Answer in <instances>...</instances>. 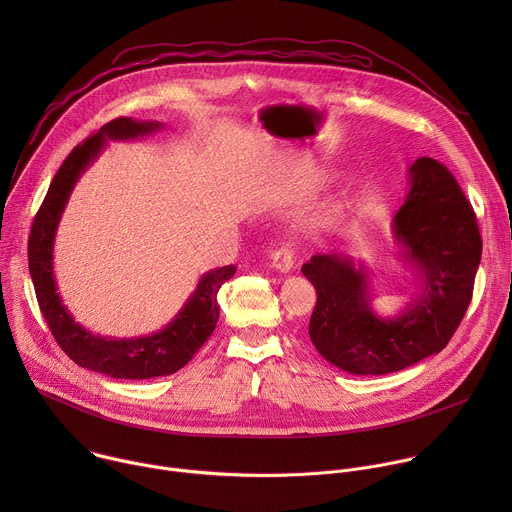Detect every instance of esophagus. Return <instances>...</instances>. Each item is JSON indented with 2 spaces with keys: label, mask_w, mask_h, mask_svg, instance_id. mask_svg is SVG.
Wrapping results in <instances>:
<instances>
[{
  "label": "esophagus",
  "mask_w": 512,
  "mask_h": 512,
  "mask_svg": "<svg viewBox=\"0 0 512 512\" xmlns=\"http://www.w3.org/2000/svg\"><path fill=\"white\" fill-rule=\"evenodd\" d=\"M271 267L277 273H289L291 267H294V253H291V249H287V247L275 251L271 255Z\"/></svg>",
  "instance_id": "1"
}]
</instances>
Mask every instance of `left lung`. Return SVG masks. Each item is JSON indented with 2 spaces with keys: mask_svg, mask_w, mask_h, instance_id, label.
<instances>
[{
  "mask_svg": "<svg viewBox=\"0 0 512 512\" xmlns=\"http://www.w3.org/2000/svg\"><path fill=\"white\" fill-rule=\"evenodd\" d=\"M391 235L411 267L413 294L395 314L373 310L371 271L346 253H320L302 265L318 302L310 320L316 350L344 373L389 375L446 348L472 300L482 239L476 216L448 168L417 158Z\"/></svg>",
  "mask_w": 512,
  "mask_h": 512,
  "instance_id": "left-lung-1",
  "label": "left lung"
}]
</instances>
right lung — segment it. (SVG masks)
<instances>
[{
  "label": "right lung",
  "mask_w": 512,
  "mask_h": 512,
  "mask_svg": "<svg viewBox=\"0 0 512 512\" xmlns=\"http://www.w3.org/2000/svg\"><path fill=\"white\" fill-rule=\"evenodd\" d=\"M164 129L160 121L119 117L103 125L93 137L77 145L58 168L48 194L34 218L28 241V265L36 298L58 346L79 367L113 379H152L180 371L208 340L218 322L216 294L237 267L225 265L206 271L182 310L162 330L137 338L101 336L81 326L62 304L54 279V239L66 202L83 172L101 156L107 141H129Z\"/></svg>",
  "instance_id": "obj_1"
}]
</instances>
